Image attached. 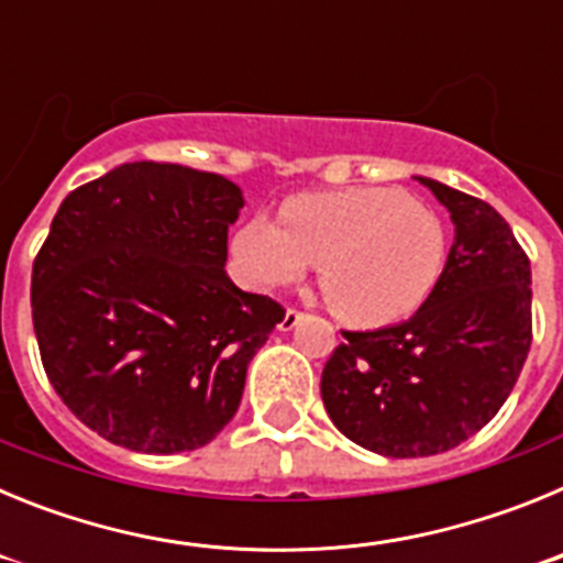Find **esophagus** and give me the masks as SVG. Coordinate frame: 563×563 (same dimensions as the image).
Instances as JSON below:
<instances>
[{"instance_id": "1", "label": "esophagus", "mask_w": 563, "mask_h": 563, "mask_svg": "<svg viewBox=\"0 0 563 563\" xmlns=\"http://www.w3.org/2000/svg\"><path fill=\"white\" fill-rule=\"evenodd\" d=\"M301 318H305V312L296 310V307H287L285 318H282V324H278V327H282V330L287 332V330H292V327H296L298 321H301Z\"/></svg>"}]
</instances>
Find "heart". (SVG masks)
Wrapping results in <instances>:
<instances>
[{
    "label": "heart",
    "instance_id": "1",
    "mask_svg": "<svg viewBox=\"0 0 563 563\" xmlns=\"http://www.w3.org/2000/svg\"><path fill=\"white\" fill-rule=\"evenodd\" d=\"M253 285H292L318 262L327 305L352 327L415 316L434 292L449 256L440 217L400 188L298 194L282 222L253 217L233 242Z\"/></svg>",
    "mask_w": 563,
    "mask_h": 563
}]
</instances>
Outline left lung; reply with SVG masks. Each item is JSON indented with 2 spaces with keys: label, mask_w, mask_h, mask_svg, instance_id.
<instances>
[{
  "label": "left lung",
  "mask_w": 563,
  "mask_h": 563,
  "mask_svg": "<svg viewBox=\"0 0 563 563\" xmlns=\"http://www.w3.org/2000/svg\"><path fill=\"white\" fill-rule=\"evenodd\" d=\"M456 239L434 292L409 321L343 330L321 400L343 437L409 460L456 449L494 420L533 343L530 258L494 206L420 177Z\"/></svg>",
  "instance_id": "8db88e82"
}]
</instances>
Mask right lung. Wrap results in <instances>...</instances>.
<instances>
[{"label":"right lung","mask_w":563,"mask_h":563,"mask_svg":"<svg viewBox=\"0 0 563 563\" xmlns=\"http://www.w3.org/2000/svg\"><path fill=\"white\" fill-rule=\"evenodd\" d=\"M242 191L220 174L126 163L64 197L30 307L56 395L141 454L202 449L239 409L256 350L285 318L225 276Z\"/></svg>","instance_id":"add662e5"}]
</instances>
